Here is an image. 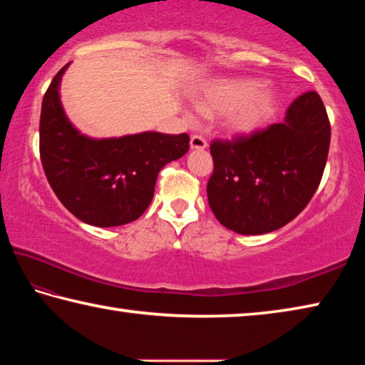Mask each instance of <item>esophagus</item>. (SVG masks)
I'll return each instance as SVG.
<instances>
[{
	"mask_svg": "<svg viewBox=\"0 0 365 365\" xmlns=\"http://www.w3.org/2000/svg\"><path fill=\"white\" fill-rule=\"evenodd\" d=\"M190 146L193 148V150H205V148L207 146V141L202 138L201 135H191Z\"/></svg>",
	"mask_w": 365,
	"mask_h": 365,
	"instance_id": "esophagus-1",
	"label": "esophagus"
}]
</instances>
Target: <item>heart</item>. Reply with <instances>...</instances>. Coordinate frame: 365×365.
<instances>
[{
	"instance_id": "heart-1",
	"label": "heart",
	"mask_w": 365,
	"mask_h": 365,
	"mask_svg": "<svg viewBox=\"0 0 365 365\" xmlns=\"http://www.w3.org/2000/svg\"><path fill=\"white\" fill-rule=\"evenodd\" d=\"M279 95L251 78H225L207 85L196 98V106L206 115L225 114L224 125L233 135L255 132L269 119Z\"/></svg>"
}]
</instances>
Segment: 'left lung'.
<instances>
[{
    "label": "left lung",
    "instance_id": "left-lung-1",
    "mask_svg": "<svg viewBox=\"0 0 365 365\" xmlns=\"http://www.w3.org/2000/svg\"><path fill=\"white\" fill-rule=\"evenodd\" d=\"M329 146V115L316 91L296 98L282 123L250 137L214 140L207 201L215 219L242 235L287 225L316 193Z\"/></svg>",
    "mask_w": 365,
    "mask_h": 365
}]
</instances>
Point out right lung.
Segmentation results:
<instances>
[{
	"instance_id": "right-lung-1",
	"label": "right lung",
	"mask_w": 365,
	"mask_h": 365,
	"mask_svg": "<svg viewBox=\"0 0 365 365\" xmlns=\"http://www.w3.org/2000/svg\"><path fill=\"white\" fill-rule=\"evenodd\" d=\"M67 67L54 76L43 96V170L59 201L77 219L95 227L125 225L146 211L159 170L188 151L190 137L143 132L96 140L82 135L59 100Z\"/></svg>"
}]
</instances>
